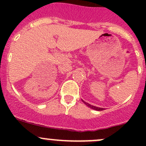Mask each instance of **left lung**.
<instances>
[{"label":"left lung","mask_w":146,"mask_h":146,"mask_svg":"<svg viewBox=\"0 0 146 146\" xmlns=\"http://www.w3.org/2000/svg\"><path fill=\"white\" fill-rule=\"evenodd\" d=\"M83 102V103H85V105L88 106V107H90V109H92V110H96V111H102V110H104V109L103 108H101V107H95V106H93V105H91V104H88V103L85 102V101L82 100Z\"/></svg>","instance_id":"left-lung-1"}]
</instances>
